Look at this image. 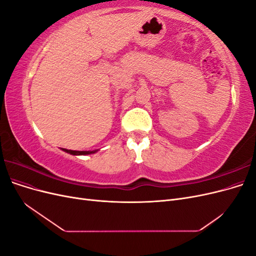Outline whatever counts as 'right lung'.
<instances>
[{
	"label": "right lung",
	"instance_id": "add662e5",
	"mask_svg": "<svg viewBox=\"0 0 256 256\" xmlns=\"http://www.w3.org/2000/svg\"><path fill=\"white\" fill-rule=\"evenodd\" d=\"M64 152H68V154H90L95 152L96 150H92V152H79V150H65V148H62Z\"/></svg>",
	"mask_w": 256,
	"mask_h": 256
}]
</instances>
